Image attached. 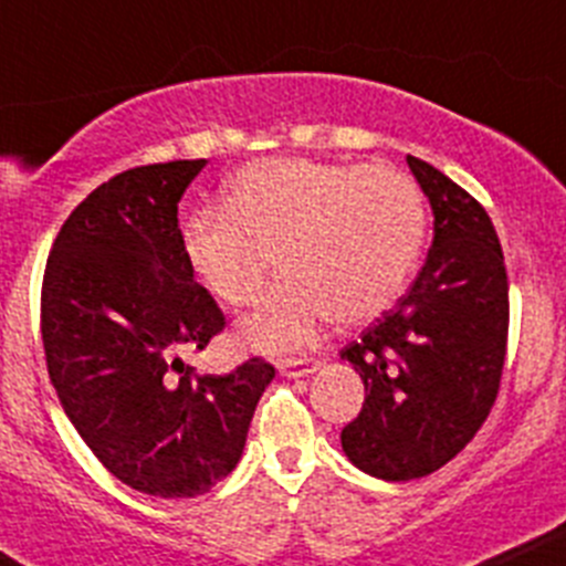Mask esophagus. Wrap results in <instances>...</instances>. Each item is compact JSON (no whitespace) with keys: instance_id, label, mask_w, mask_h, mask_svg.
Returning a JSON list of instances; mask_svg holds the SVG:
<instances>
[{"instance_id":"1","label":"esophagus","mask_w":566,"mask_h":566,"mask_svg":"<svg viewBox=\"0 0 566 566\" xmlns=\"http://www.w3.org/2000/svg\"><path fill=\"white\" fill-rule=\"evenodd\" d=\"M322 367L319 358H297V360H280L277 369L283 375H289V378H308V375H314L316 369Z\"/></svg>"}]
</instances>
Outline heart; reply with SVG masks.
<instances>
[{
  "mask_svg": "<svg viewBox=\"0 0 566 566\" xmlns=\"http://www.w3.org/2000/svg\"><path fill=\"white\" fill-rule=\"evenodd\" d=\"M424 199L395 166L308 158L255 160L233 175L224 208H206L180 228L188 269L217 303L239 308L261 297L266 261L280 250L286 280L239 338L261 353H294L327 319L364 322L406 289L424 244Z\"/></svg>",
  "mask_w": 566,
  "mask_h": 566,
  "instance_id": "obj_1",
  "label": "heart"
}]
</instances>
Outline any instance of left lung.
<instances>
[{"label":"left lung","instance_id":"1","mask_svg":"<svg viewBox=\"0 0 566 566\" xmlns=\"http://www.w3.org/2000/svg\"><path fill=\"white\" fill-rule=\"evenodd\" d=\"M433 211V244L406 297L342 349L364 408L342 450L380 481H413L453 461L492 411L509 336V277L489 213L408 155Z\"/></svg>","mask_w":566,"mask_h":566}]
</instances>
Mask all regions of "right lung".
I'll list each match as a JSON object with an SVG mask.
<instances>
[{"instance_id":"right-lung-1","label":"right lung","mask_w":566,"mask_h":566,"mask_svg":"<svg viewBox=\"0 0 566 566\" xmlns=\"http://www.w3.org/2000/svg\"><path fill=\"white\" fill-rule=\"evenodd\" d=\"M208 160L138 166L80 202L41 294L46 367L91 453L130 489L193 497L228 478L274 367L230 375L182 360L224 327L182 258L177 202Z\"/></svg>"}]
</instances>
